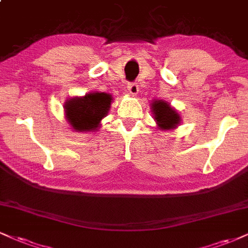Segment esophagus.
Masks as SVG:
<instances>
[{"instance_id": "esophagus-1", "label": "esophagus", "mask_w": 248, "mask_h": 248, "mask_svg": "<svg viewBox=\"0 0 248 248\" xmlns=\"http://www.w3.org/2000/svg\"><path fill=\"white\" fill-rule=\"evenodd\" d=\"M127 92L133 95L137 94V92H139V85L136 83H130V84L127 85Z\"/></svg>"}]
</instances>
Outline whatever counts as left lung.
<instances>
[{
	"instance_id": "left-lung-1",
	"label": "left lung",
	"mask_w": 248,
	"mask_h": 248,
	"mask_svg": "<svg viewBox=\"0 0 248 248\" xmlns=\"http://www.w3.org/2000/svg\"><path fill=\"white\" fill-rule=\"evenodd\" d=\"M151 105L154 120L162 130L175 129L181 124V116L174 107L163 99H154Z\"/></svg>"
}]
</instances>
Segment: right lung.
Wrapping results in <instances>:
<instances>
[{
  "label": "right lung",
  "mask_w": 248,
  "mask_h": 248,
  "mask_svg": "<svg viewBox=\"0 0 248 248\" xmlns=\"http://www.w3.org/2000/svg\"><path fill=\"white\" fill-rule=\"evenodd\" d=\"M112 101V94L98 91L69 98L63 105L65 120L74 132L93 133L108 113Z\"/></svg>",
  "instance_id": "obj_1"
}]
</instances>
